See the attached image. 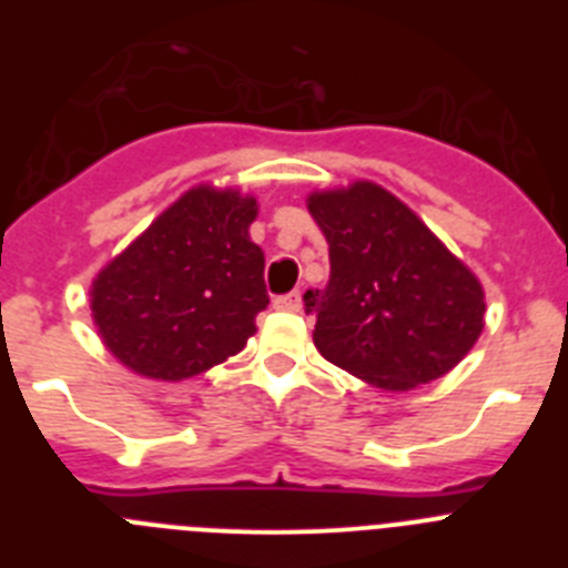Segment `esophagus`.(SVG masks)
Listing matches in <instances>:
<instances>
[{
	"mask_svg": "<svg viewBox=\"0 0 568 568\" xmlns=\"http://www.w3.org/2000/svg\"><path fill=\"white\" fill-rule=\"evenodd\" d=\"M273 307L281 310V313H298V310H301V293L278 295V298L273 301Z\"/></svg>",
	"mask_w": 568,
	"mask_h": 568,
	"instance_id": "esophagus-1",
	"label": "esophagus"
}]
</instances>
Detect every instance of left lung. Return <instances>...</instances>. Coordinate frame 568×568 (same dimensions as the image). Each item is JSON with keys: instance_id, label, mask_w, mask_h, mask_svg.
I'll use <instances>...</instances> for the list:
<instances>
[{"instance_id": "obj_1", "label": "left lung", "mask_w": 568, "mask_h": 568, "mask_svg": "<svg viewBox=\"0 0 568 568\" xmlns=\"http://www.w3.org/2000/svg\"><path fill=\"white\" fill-rule=\"evenodd\" d=\"M307 210L329 244L327 290L304 293L329 364L406 393L466 358L484 333V287L398 195L358 179L310 193Z\"/></svg>"}]
</instances>
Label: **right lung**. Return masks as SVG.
Returning <instances> with one entry per match:
<instances>
[{
  "label": "right lung",
  "instance_id": "right-lung-1",
  "mask_svg": "<svg viewBox=\"0 0 568 568\" xmlns=\"http://www.w3.org/2000/svg\"><path fill=\"white\" fill-rule=\"evenodd\" d=\"M255 195L195 184L90 284V315L130 373L184 381L244 349L267 307Z\"/></svg>",
  "mask_w": 568,
  "mask_h": 568
}]
</instances>
